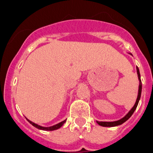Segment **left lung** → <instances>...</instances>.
Returning a JSON list of instances; mask_svg holds the SVG:
<instances>
[{"label":"left lung","mask_w":153,"mask_h":153,"mask_svg":"<svg viewBox=\"0 0 153 153\" xmlns=\"http://www.w3.org/2000/svg\"><path fill=\"white\" fill-rule=\"evenodd\" d=\"M132 55V54H130ZM137 75H138V79H139V90H138V95H137V101H136L135 105H133V107L132 109L129 110L128 114H126V116L122 117L121 119L118 120V121H97V123L101 126H103V127H114V126H120L121 124H123L124 122H126L127 120H128L129 117H130L133 114L135 111V109H137V107L138 102H139V100H140V95H141V90H142V84H141V80H140V71H139V68L137 67Z\"/></svg>","instance_id":"left-lung-1"}]
</instances>
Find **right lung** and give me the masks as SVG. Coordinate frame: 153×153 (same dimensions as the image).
Returning a JSON list of instances; mask_svg holds the SVG:
<instances>
[{
    "mask_svg": "<svg viewBox=\"0 0 153 153\" xmlns=\"http://www.w3.org/2000/svg\"><path fill=\"white\" fill-rule=\"evenodd\" d=\"M27 120L30 124H32V126H34V127H36V128H39V129H41V130H46V131L56 130V129H58V128H59L60 127H62V125H63V124L66 122V121H67V120H64V121H61V122L56 124V125H55V126H50V127H43V126H39V125H37V124L34 123V122H32V121H29L28 119H27Z\"/></svg>",
    "mask_w": 153,
    "mask_h": 153,
    "instance_id": "right-lung-1",
    "label": "right lung"
}]
</instances>
